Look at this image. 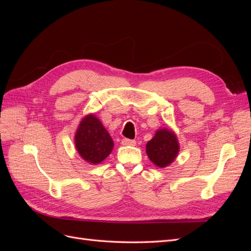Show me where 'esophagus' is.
I'll return each mask as SVG.
<instances>
[{"label":"esophagus","mask_w":251,"mask_h":251,"mask_svg":"<svg viewBox=\"0 0 251 251\" xmlns=\"http://www.w3.org/2000/svg\"><path fill=\"white\" fill-rule=\"evenodd\" d=\"M121 143L124 144V146H135L136 141L132 140V139H127V138H124L121 140Z\"/></svg>","instance_id":"obj_1"}]
</instances>
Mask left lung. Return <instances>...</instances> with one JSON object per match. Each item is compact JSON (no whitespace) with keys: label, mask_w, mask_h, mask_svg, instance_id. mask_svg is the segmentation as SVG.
<instances>
[{"label":"left lung","mask_w":251,"mask_h":251,"mask_svg":"<svg viewBox=\"0 0 251 251\" xmlns=\"http://www.w3.org/2000/svg\"><path fill=\"white\" fill-rule=\"evenodd\" d=\"M177 136L169 128H160L147 143V154L158 168H166L174 162L179 153Z\"/></svg>","instance_id":"8db88e82"}]
</instances>
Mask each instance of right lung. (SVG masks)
Segmentation results:
<instances>
[{"label":"right lung","mask_w":251,"mask_h":251,"mask_svg":"<svg viewBox=\"0 0 251 251\" xmlns=\"http://www.w3.org/2000/svg\"><path fill=\"white\" fill-rule=\"evenodd\" d=\"M74 141L80 157L91 164L102 162L114 147L110 134L94 114L82 118L75 133Z\"/></svg>","instance_id":"right-lung-1"}]
</instances>
